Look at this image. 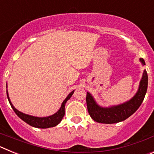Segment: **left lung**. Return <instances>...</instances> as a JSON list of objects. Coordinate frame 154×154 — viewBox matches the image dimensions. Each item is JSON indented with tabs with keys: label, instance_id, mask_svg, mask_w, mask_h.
Here are the masks:
<instances>
[{
	"label": "left lung",
	"instance_id": "left-lung-1",
	"mask_svg": "<svg viewBox=\"0 0 154 154\" xmlns=\"http://www.w3.org/2000/svg\"><path fill=\"white\" fill-rule=\"evenodd\" d=\"M143 65H145L143 58H140ZM148 76L146 71L144 70L142 79L140 82L138 91L129 101L117 106L102 107L96 103L92 96L87 92L86 104L88 112L93 120L97 123H119L130 117L140 106L147 90Z\"/></svg>",
	"mask_w": 154,
	"mask_h": 154
}]
</instances>
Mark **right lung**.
I'll list each match as a JSON object with an SVG mask.
<instances>
[{"mask_svg":"<svg viewBox=\"0 0 154 154\" xmlns=\"http://www.w3.org/2000/svg\"><path fill=\"white\" fill-rule=\"evenodd\" d=\"M74 93V90L72 92H71L68 95V96L65 98V99L63 101V103H62V106H61L60 109H58V112H55V114L53 115L49 116H46V117H37V116H33L28 115V114L23 113V112H20L17 109L14 108L13 105H12L10 99H9V96H8V92L7 90V96H8V101L10 103L11 106L12 107L13 110L14 111L17 116L19 118H21L23 121H24L25 123H27L28 124H29L30 126H33V127L36 128H41V129H46V128H50L53 127V126H55L60 123L62 121V118L64 117V115H65V106L66 102L69 100L71 98V96H72V94Z\"/></svg>","mask_w":154,"mask_h":154,"instance_id":"add662e5","label":"right lung"}]
</instances>
